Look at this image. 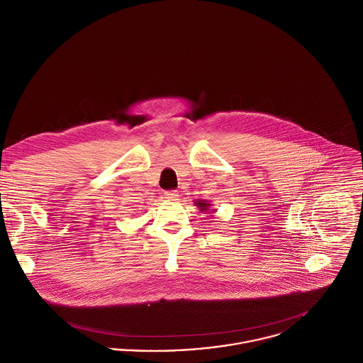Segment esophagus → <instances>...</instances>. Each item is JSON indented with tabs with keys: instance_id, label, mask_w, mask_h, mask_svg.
I'll list each match as a JSON object with an SVG mask.
<instances>
[{
	"instance_id": "1",
	"label": "esophagus",
	"mask_w": 363,
	"mask_h": 363,
	"mask_svg": "<svg viewBox=\"0 0 363 363\" xmlns=\"http://www.w3.org/2000/svg\"><path fill=\"white\" fill-rule=\"evenodd\" d=\"M177 197H179L177 191H166L164 193V199H167L169 201H176Z\"/></svg>"
}]
</instances>
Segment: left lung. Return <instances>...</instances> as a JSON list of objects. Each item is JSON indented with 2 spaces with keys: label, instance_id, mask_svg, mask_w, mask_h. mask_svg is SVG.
<instances>
[{
  "label": "left lung",
  "instance_id": "1",
  "mask_svg": "<svg viewBox=\"0 0 363 363\" xmlns=\"http://www.w3.org/2000/svg\"><path fill=\"white\" fill-rule=\"evenodd\" d=\"M194 204L199 207L200 211H208V213L216 211L214 208H211V203L208 200H194Z\"/></svg>",
  "mask_w": 363,
  "mask_h": 363
}]
</instances>
